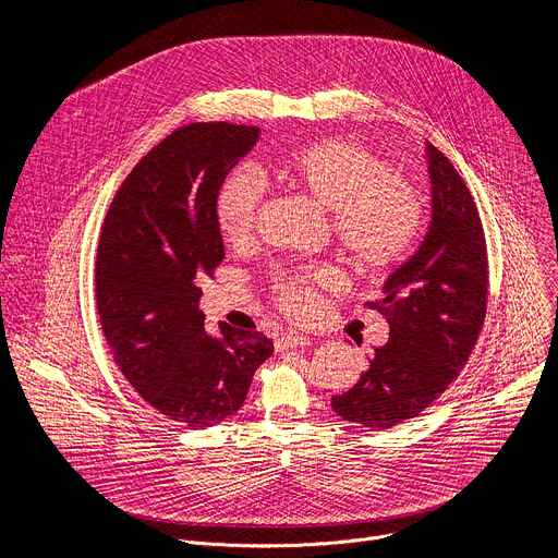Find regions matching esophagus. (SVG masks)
<instances>
[{
    "label": "esophagus",
    "mask_w": 558,
    "mask_h": 558,
    "mask_svg": "<svg viewBox=\"0 0 558 558\" xmlns=\"http://www.w3.org/2000/svg\"><path fill=\"white\" fill-rule=\"evenodd\" d=\"M311 344V340L298 331H287L282 338H278L276 349H298V347H306Z\"/></svg>",
    "instance_id": "1"
}]
</instances>
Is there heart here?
Wrapping results in <instances>:
<instances>
[{
    "mask_svg": "<svg viewBox=\"0 0 558 558\" xmlns=\"http://www.w3.org/2000/svg\"><path fill=\"white\" fill-rule=\"evenodd\" d=\"M289 190L331 211V233L347 260L362 274H384L404 263L422 231V203L411 183L392 174L381 158L351 141L304 145L276 166ZM263 209V185L254 172H233L218 190L214 220L222 241L247 247ZM338 287L331 267L276 271L271 293L291 317L306 315L317 293Z\"/></svg>",
    "mask_w": 558,
    "mask_h": 558,
    "instance_id": "obj_1",
    "label": "heart"
}]
</instances>
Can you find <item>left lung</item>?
<instances>
[{
	"label": "left lung",
	"mask_w": 558,
	"mask_h": 558,
	"mask_svg": "<svg viewBox=\"0 0 558 558\" xmlns=\"http://www.w3.org/2000/svg\"><path fill=\"white\" fill-rule=\"evenodd\" d=\"M433 220L420 250L397 269L384 295L366 302L390 327L357 384L331 397L347 422L390 428L424 413L459 377L488 308V250L470 190L430 143Z\"/></svg>",
	"instance_id": "8db88e82"
}]
</instances>
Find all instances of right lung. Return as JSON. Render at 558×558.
Masks as SVG:
<instances>
[{"label": "right lung", "instance_id": "right-lung-1", "mask_svg": "<svg viewBox=\"0 0 558 558\" xmlns=\"http://www.w3.org/2000/svg\"><path fill=\"white\" fill-rule=\"evenodd\" d=\"M256 125L190 123L151 147L117 190L99 238L95 295L117 366L143 400L187 428L243 407L274 353L260 331H205L203 278L225 258L216 194L252 145Z\"/></svg>", "mask_w": 558, "mask_h": 558}]
</instances>
